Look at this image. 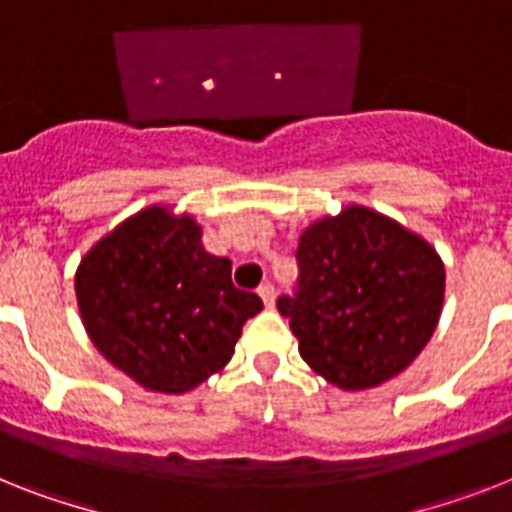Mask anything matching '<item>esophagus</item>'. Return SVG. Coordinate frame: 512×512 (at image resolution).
<instances>
[{
    "mask_svg": "<svg viewBox=\"0 0 512 512\" xmlns=\"http://www.w3.org/2000/svg\"><path fill=\"white\" fill-rule=\"evenodd\" d=\"M259 295H261V301H264L266 308L274 306V298H277V293H274L272 285H261L259 287Z\"/></svg>",
    "mask_w": 512,
    "mask_h": 512,
    "instance_id": "34e87169",
    "label": "esophagus"
}]
</instances>
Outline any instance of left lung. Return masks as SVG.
<instances>
[{
    "mask_svg": "<svg viewBox=\"0 0 512 512\" xmlns=\"http://www.w3.org/2000/svg\"><path fill=\"white\" fill-rule=\"evenodd\" d=\"M298 290L277 301L301 358L340 390L398 377L437 329L445 264L421 235L366 206L316 219L298 240Z\"/></svg>",
    "mask_w": 512,
    "mask_h": 512,
    "instance_id": "left-lung-1",
    "label": "left lung"
}]
</instances>
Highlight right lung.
Returning <instances> with one entry per match:
<instances>
[{
    "label": "right lung",
    "instance_id": "1",
    "mask_svg": "<svg viewBox=\"0 0 512 512\" xmlns=\"http://www.w3.org/2000/svg\"><path fill=\"white\" fill-rule=\"evenodd\" d=\"M80 319L99 353L146 390L183 395L227 366L264 308L232 285V261L201 246V225L149 206L114 227L75 272Z\"/></svg>",
    "mask_w": 512,
    "mask_h": 512
}]
</instances>
